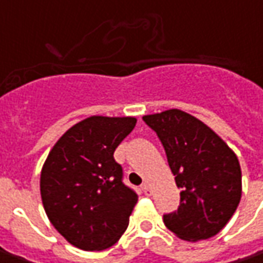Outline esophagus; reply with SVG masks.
I'll use <instances>...</instances> for the list:
<instances>
[{
	"label": "esophagus",
	"instance_id": "esophagus-1",
	"mask_svg": "<svg viewBox=\"0 0 263 263\" xmlns=\"http://www.w3.org/2000/svg\"><path fill=\"white\" fill-rule=\"evenodd\" d=\"M142 190H143V193L146 194V196H151V194H152V189H151V184H149L148 182L143 183Z\"/></svg>",
	"mask_w": 263,
	"mask_h": 263
}]
</instances>
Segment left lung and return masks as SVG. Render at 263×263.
I'll return each instance as SVG.
<instances>
[{"mask_svg":"<svg viewBox=\"0 0 263 263\" xmlns=\"http://www.w3.org/2000/svg\"><path fill=\"white\" fill-rule=\"evenodd\" d=\"M163 145L180 192V205L163 215L165 226L184 241L214 237L235 213L242 176L237 155L203 121L172 108L143 115Z\"/></svg>","mask_w":263,"mask_h":263,"instance_id":"8db88e82","label":"left lung"}]
</instances>
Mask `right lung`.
Masks as SVG:
<instances>
[{
	"mask_svg": "<svg viewBox=\"0 0 263 263\" xmlns=\"http://www.w3.org/2000/svg\"><path fill=\"white\" fill-rule=\"evenodd\" d=\"M135 124V117L91 115L69 128L43 163V209L76 248H109L129 224L138 194L122 183L114 152Z\"/></svg>",
	"mask_w": 263,
	"mask_h": 263,
	"instance_id": "right-lung-1",
	"label": "right lung"
}]
</instances>
